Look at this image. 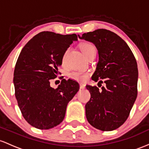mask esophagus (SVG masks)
Here are the masks:
<instances>
[{"label":"esophagus","mask_w":149,"mask_h":149,"mask_svg":"<svg viewBox=\"0 0 149 149\" xmlns=\"http://www.w3.org/2000/svg\"><path fill=\"white\" fill-rule=\"evenodd\" d=\"M85 87H86V86H85V84H79V88H81V89H84Z\"/></svg>","instance_id":"34e87169"}]
</instances>
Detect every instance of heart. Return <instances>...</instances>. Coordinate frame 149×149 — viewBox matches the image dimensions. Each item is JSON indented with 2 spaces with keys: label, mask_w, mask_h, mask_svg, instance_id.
Segmentation results:
<instances>
[{
  "label": "heart",
  "mask_w": 149,
  "mask_h": 149,
  "mask_svg": "<svg viewBox=\"0 0 149 149\" xmlns=\"http://www.w3.org/2000/svg\"><path fill=\"white\" fill-rule=\"evenodd\" d=\"M80 48L81 51H82L85 56L88 58V56H91L93 53H96V50L95 46L91 43L85 42L82 43L80 45ZM64 58H63V62H64ZM89 74L88 72H72L69 74L70 78L72 79L76 80L77 81H84L88 79Z\"/></svg>",
  "instance_id": "1"
}]
</instances>
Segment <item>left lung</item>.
<instances>
[{
	"instance_id": "left-lung-1",
	"label": "left lung",
	"mask_w": 149,
	"mask_h": 149,
	"mask_svg": "<svg viewBox=\"0 0 149 149\" xmlns=\"http://www.w3.org/2000/svg\"><path fill=\"white\" fill-rule=\"evenodd\" d=\"M78 36L96 46L99 58L91 79L106 83L101 91L86 86L91 93L85 106L86 119L102 131L116 130L127 119L137 96L136 59L124 40L109 30L98 29Z\"/></svg>"
}]
</instances>
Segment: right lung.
Masks as SVG:
<instances>
[{
  "mask_svg": "<svg viewBox=\"0 0 149 149\" xmlns=\"http://www.w3.org/2000/svg\"><path fill=\"white\" fill-rule=\"evenodd\" d=\"M74 41H77L75 34L42 31L28 41L18 57L15 94L25 120L34 127L48 130L61 123L68 103L79 91V84L72 79H62L56 89L50 86Z\"/></svg>",
  "mask_w": 149,
  "mask_h": 149,
  "instance_id": "right-lung-1",
  "label": "right lung"
}]
</instances>
